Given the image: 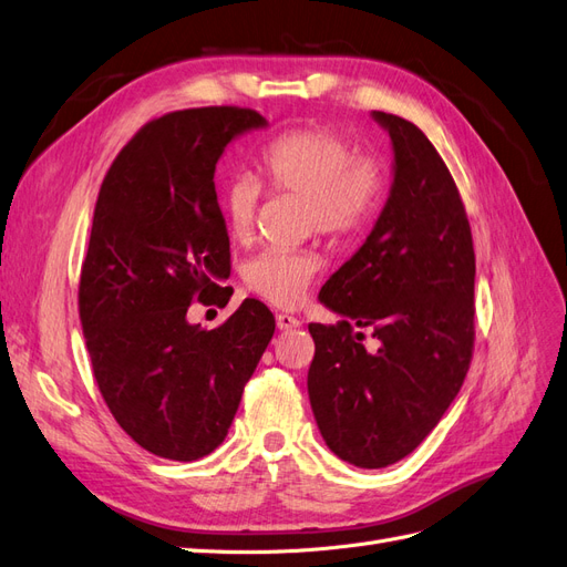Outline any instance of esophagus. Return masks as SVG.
I'll list each match as a JSON object with an SVG mask.
<instances>
[{"mask_svg": "<svg viewBox=\"0 0 567 567\" xmlns=\"http://www.w3.org/2000/svg\"><path fill=\"white\" fill-rule=\"evenodd\" d=\"M275 322H278L280 330H292V328H299V318L289 316V313H278L275 316Z\"/></svg>", "mask_w": 567, "mask_h": 567, "instance_id": "esophagus-1", "label": "esophagus"}]
</instances>
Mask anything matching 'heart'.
Listing matches in <instances>:
<instances>
[{
	"mask_svg": "<svg viewBox=\"0 0 567 567\" xmlns=\"http://www.w3.org/2000/svg\"><path fill=\"white\" fill-rule=\"evenodd\" d=\"M270 192L299 197L306 230L332 239L365 228L382 204L386 168L375 154H355L351 140L330 127H301L275 137L258 158ZM261 187L239 175L223 192V216L235 239L254 235ZM320 258L313 251H264L241 268L254 295L280 309L301 303Z\"/></svg>",
	"mask_w": 567,
	"mask_h": 567,
	"instance_id": "b5f03b06",
	"label": "heart"
}]
</instances>
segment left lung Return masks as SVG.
Wrapping results in <instances>:
<instances>
[{
    "label": "left lung",
    "instance_id": "obj_1",
    "mask_svg": "<svg viewBox=\"0 0 567 567\" xmlns=\"http://www.w3.org/2000/svg\"><path fill=\"white\" fill-rule=\"evenodd\" d=\"M370 116L392 140V187L359 251L318 295L342 320L309 326V399L334 456L386 467L461 392L475 342V251L454 177L425 133L394 113ZM353 327L377 330L375 354Z\"/></svg>",
    "mask_w": 567,
    "mask_h": 567
}]
</instances>
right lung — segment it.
Returning <instances> with one entry per match:
<instances>
[{
    "label": "right lung",
    "mask_w": 567,
    "mask_h": 567,
    "mask_svg": "<svg viewBox=\"0 0 567 567\" xmlns=\"http://www.w3.org/2000/svg\"><path fill=\"white\" fill-rule=\"evenodd\" d=\"M266 125L239 106L166 113L125 144L96 197L80 322L109 411L161 458L197 461L225 440L275 332L256 299L216 330L187 322L192 301L228 292L216 164L235 137Z\"/></svg>",
    "instance_id": "obj_1"
}]
</instances>
